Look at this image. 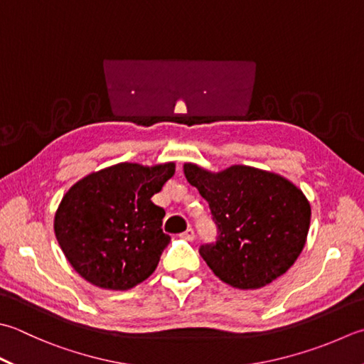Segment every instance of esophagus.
Here are the masks:
<instances>
[{"mask_svg":"<svg viewBox=\"0 0 364 364\" xmlns=\"http://www.w3.org/2000/svg\"><path fill=\"white\" fill-rule=\"evenodd\" d=\"M180 237H181L183 240H186V241H192V240L196 238V233H194V230H192V229H188L186 232H183V233L180 235Z\"/></svg>","mask_w":364,"mask_h":364,"instance_id":"1","label":"esophagus"}]
</instances>
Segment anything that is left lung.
<instances>
[{"label": "left lung", "mask_w": 364, "mask_h": 364, "mask_svg": "<svg viewBox=\"0 0 364 364\" xmlns=\"http://www.w3.org/2000/svg\"><path fill=\"white\" fill-rule=\"evenodd\" d=\"M184 175L208 202L218 227L215 243L198 252L220 281L260 289L294 265L311 224L308 198L294 183L249 166L211 173L184 164Z\"/></svg>", "instance_id": "1"}]
</instances>
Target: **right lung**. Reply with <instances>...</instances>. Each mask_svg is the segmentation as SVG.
I'll return each mask as SVG.
<instances>
[{
    "label": "right lung",
    "instance_id": "right-lung-1",
    "mask_svg": "<svg viewBox=\"0 0 364 364\" xmlns=\"http://www.w3.org/2000/svg\"><path fill=\"white\" fill-rule=\"evenodd\" d=\"M173 173V162H121L82 178L64 194L55 235L85 281L127 290L153 274L170 237L162 232L166 211L151 197Z\"/></svg>",
    "mask_w": 364,
    "mask_h": 364
}]
</instances>
